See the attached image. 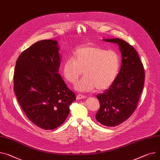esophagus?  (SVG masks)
Segmentation results:
<instances>
[{
    "instance_id": "34e87169",
    "label": "esophagus",
    "mask_w": 160,
    "mask_h": 160,
    "mask_svg": "<svg viewBox=\"0 0 160 160\" xmlns=\"http://www.w3.org/2000/svg\"><path fill=\"white\" fill-rule=\"evenodd\" d=\"M86 97H86L85 95L79 94L78 95H77V97H76V99H77L78 100H79V99H85Z\"/></svg>"
}]
</instances>
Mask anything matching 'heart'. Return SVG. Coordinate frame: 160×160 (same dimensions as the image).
Wrapping results in <instances>:
<instances>
[{
    "instance_id": "obj_1",
    "label": "heart",
    "mask_w": 160,
    "mask_h": 160,
    "mask_svg": "<svg viewBox=\"0 0 160 160\" xmlns=\"http://www.w3.org/2000/svg\"><path fill=\"white\" fill-rule=\"evenodd\" d=\"M120 68V58L116 51L88 45L78 48L73 54V59L65 61L62 72L66 80L72 84L77 81L83 72L84 76L75 88L80 92H90L95 88H108L116 80Z\"/></svg>"
}]
</instances>
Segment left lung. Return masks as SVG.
I'll return each instance as SVG.
<instances>
[{
	"mask_svg": "<svg viewBox=\"0 0 160 160\" xmlns=\"http://www.w3.org/2000/svg\"><path fill=\"white\" fill-rule=\"evenodd\" d=\"M117 43L122 54V65L115 82L104 93L97 95L100 103L95 118L102 125L115 127L134 113L143 90V65L134 48L120 38L104 39Z\"/></svg>",
	"mask_w": 160,
	"mask_h": 160,
	"instance_id": "left-lung-1",
	"label": "left lung"
}]
</instances>
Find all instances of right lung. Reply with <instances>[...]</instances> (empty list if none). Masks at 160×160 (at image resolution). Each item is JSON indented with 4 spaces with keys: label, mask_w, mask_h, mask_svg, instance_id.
Listing matches in <instances>:
<instances>
[{
    "label": "right lung",
    "mask_w": 160,
    "mask_h": 160,
    "mask_svg": "<svg viewBox=\"0 0 160 160\" xmlns=\"http://www.w3.org/2000/svg\"><path fill=\"white\" fill-rule=\"evenodd\" d=\"M61 56L57 41L32 45L18 58L14 92L28 118L45 130L60 126L68 117L76 95L58 73Z\"/></svg>",
    "instance_id": "add662e5"
}]
</instances>
